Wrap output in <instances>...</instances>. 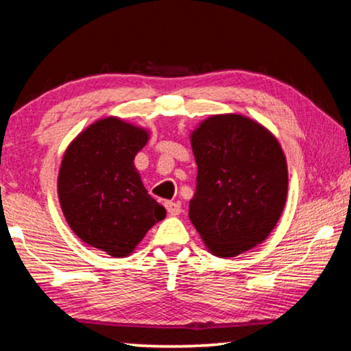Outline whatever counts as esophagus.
Returning a JSON list of instances; mask_svg holds the SVG:
<instances>
[{
  "label": "esophagus",
  "mask_w": 351,
  "mask_h": 351,
  "mask_svg": "<svg viewBox=\"0 0 351 351\" xmlns=\"http://www.w3.org/2000/svg\"><path fill=\"white\" fill-rule=\"evenodd\" d=\"M165 209H167L170 215H173V217L180 215L181 213V206L178 203H171V201H167V203H165Z\"/></svg>",
  "instance_id": "esophagus-1"
}]
</instances>
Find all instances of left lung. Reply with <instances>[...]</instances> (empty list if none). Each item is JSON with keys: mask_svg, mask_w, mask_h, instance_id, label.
I'll use <instances>...</instances> for the list:
<instances>
[{"mask_svg": "<svg viewBox=\"0 0 351 351\" xmlns=\"http://www.w3.org/2000/svg\"><path fill=\"white\" fill-rule=\"evenodd\" d=\"M190 145L198 165L190 221L217 257L251 251L268 239L287 203L282 145L268 128L235 112L199 122Z\"/></svg>", "mask_w": 351, "mask_h": 351, "instance_id": "obj_1", "label": "left lung"}]
</instances>
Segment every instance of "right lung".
<instances>
[{"label": "right lung", "mask_w": 351, "mask_h": 351, "mask_svg": "<svg viewBox=\"0 0 351 351\" xmlns=\"http://www.w3.org/2000/svg\"><path fill=\"white\" fill-rule=\"evenodd\" d=\"M148 139L147 128L108 116L77 134L62 158L57 193L64 219L83 243L111 257L133 254L165 218L134 167Z\"/></svg>", "instance_id": "add662e5"}]
</instances>
